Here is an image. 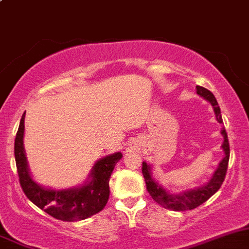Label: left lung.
Returning a JSON list of instances; mask_svg holds the SVG:
<instances>
[{
	"mask_svg": "<svg viewBox=\"0 0 249 249\" xmlns=\"http://www.w3.org/2000/svg\"><path fill=\"white\" fill-rule=\"evenodd\" d=\"M197 94H199L200 96H203V98L207 99L208 101L212 103L213 107H214L215 116H216V120L219 121L220 123H222L220 107L219 105H217L216 99H215V96L213 95L212 91L205 89V88L197 85ZM221 134L224 136L222 149H224L225 151V158L222 159V161L220 162L219 167H217V170L215 171L214 176H213V178L210 179L209 183L204 187H200V188L184 192V193L182 194L167 193L164 188L158 186V184L153 181L150 175V167H149V165H146V162H143L142 172H143L144 179H145L146 189H148L151 198H153L158 204L164 207L165 209L176 210V212H184V210L196 209V208L202 205L204 202H207V200L212 197L213 194L216 193L217 189L221 187L222 182H224L225 176H226L227 166H229V159H230V144H229V139H227V133L226 131H225V128L221 129Z\"/></svg>",
	"mask_w": 249,
	"mask_h": 249,
	"instance_id": "1",
	"label": "left lung"
}]
</instances>
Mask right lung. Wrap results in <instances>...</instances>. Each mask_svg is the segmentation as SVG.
<instances>
[{
	"label": "right lung",
	"mask_w": 249,
	"mask_h": 249,
	"mask_svg": "<svg viewBox=\"0 0 249 249\" xmlns=\"http://www.w3.org/2000/svg\"><path fill=\"white\" fill-rule=\"evenodd\" d=\"M24 115L25 112L23 113L14 139V158L20 187L28 199L52 217L62 221H79L101 212L110 196L108 181L111 174L116 162L122 158V154L116 153L99 160L91 171L93 179L80 188L67 191L45 189L33 181L28 171L27 158L23 148Z\"/></svg>",
	"instance_id": "obj_1"
}]
</instances>
